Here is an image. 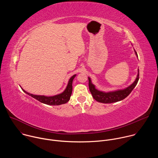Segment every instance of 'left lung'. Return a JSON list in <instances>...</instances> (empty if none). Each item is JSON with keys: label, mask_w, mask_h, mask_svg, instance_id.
<instances>
[{"label": "left lung", "mask_w": 158, "mask_h": 158, "mask_svg": "<svg viewBox=\"0 0 158 158\" xmlns=\"http://www.w3.org/2000/svg\"><path fill=\"white\" fill-rule=\"evenodd\" d=\"M134 52L136 56L138 57V54L136 52V51L134 50ZM139 69H138V74L137 75L136 79L131 85H130L129 86H128L127 87L124 89L117 90V91L108 92V93L100 91L97 89H96L95 85L91 82V78L89 77H88L89 87L90 92H91V93L92 94L93 98L99 102H102L105 104L116 102L123 100L129 95V94L131 93V91L135 87V86L137 85L138 82L139 81Z\"/></svg>", "instance_id": "1"}]
</instances>
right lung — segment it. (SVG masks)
I'll return each instance as SVG.
<instances>
[{"instance_id":"add662e5","label":"right lung","mask_w":158,"mask_h":158,"mask_svg":"<svg viewBox=\"0 0 158 158\" xmlns=\"http://www.w3.org/2000/svg\"><path fill=\"white\" fill-rule=\"evenodd\" d=\"M76 76V74H74L70 78L68 82V84H67V85L64 91V92H62L59 94L53 96L34 95L26 92L25 90H24L22 88V89L25 93L32 97L33 98L37 99V101H39L42 103L46 104L48 105H51V106H58V105L65 104L66 102H67L69 101L72 92H73V81Z\"/></svg>"}]
</instances>
